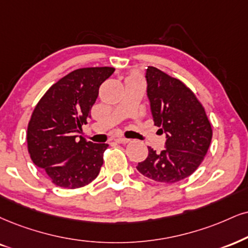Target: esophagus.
Listing matches in <instances>:
<instances>
[{"label": "esophagus", "instance_id": "1", "mask_svg": "<svg viewBox=\"0 0 248 248\" xmlns=\"http://www.w3.org/2000/svg\"><path fill=\"white\" fill-rule=\"evenodd\" d=\"M129 141H130V139L123 138V137H118V138L115 139V142H117V143H127Z\"/></svg>", "mask_w": 248, "mask_h": 248}]
</instances>
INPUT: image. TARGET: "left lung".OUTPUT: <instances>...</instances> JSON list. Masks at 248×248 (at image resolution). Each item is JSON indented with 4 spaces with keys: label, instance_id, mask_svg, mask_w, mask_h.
<instances>
[{
    "label": "left lung",
    "instance_id": "8db88e82",
    "mask_svg": "<svg viewBox=\"0 0 248 248\" xmlns=\"http://www.w3.org/2000/svg\"><path fill=\"white\" fill-rule=\"evenodd\" d=\"M145 77L153 119L167 141L161 153L148 147L147 158L137 169L149 179L171 184L198 169L213 130L202 105L186 85L154 66H147Z\"/></svg>",
    "mask_w": 248,
    "mask_h": 248
}]
</instances>
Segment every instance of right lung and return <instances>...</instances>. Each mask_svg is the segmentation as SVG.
<instances>
[{
  "mask_svg": "<svg viewBox=\"0 0 248 248\" xmlns=\"http://www.w3.org/2000/svg\"><path fill=\"white\" fill-rule=\"evenodd\" d=\"M114 68H84L54 84L36 105L27 127V147L36 167L55 185L78 188L99 175L108 143H93L79 136L91 118L99 88Z\"/></svg>",
  "mask_w": 248,
  "mask_h": 248,
  "instance_id": "right-lung-1",
  "label": "right lung"
}]
</instances>
